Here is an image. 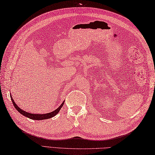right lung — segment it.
Here are the masks:
<instances>
[{"mask_svg": "<svg viewBox=\"0 0 155 155\" xmlns=\"http://www.w3.org/2000/svg\"><path fill=\"white\" fill-rule=\"evenodd\" d=\"M11 101L12 102L13 105H14V107H15L16 109L19 112V113L22 114L23 116H25L28 118H31V119L38 120L48 119V118H51L52 117L56 116V115L58 113V112L60 111L61 108L62 107V106H63L64 103V101L62 102V103L60 105V107H58L57 109L54 110V111L51 112V113H46V114H33V113H28V112H26L25 110H22L21 108L18 107V105L15 103V102L14 101V100H13L11 94Z\"/></svg>", "mask_w": 155, "mask_h": 155, "instance_id": "add662e5", "label": "right lung"}]
</instances>
